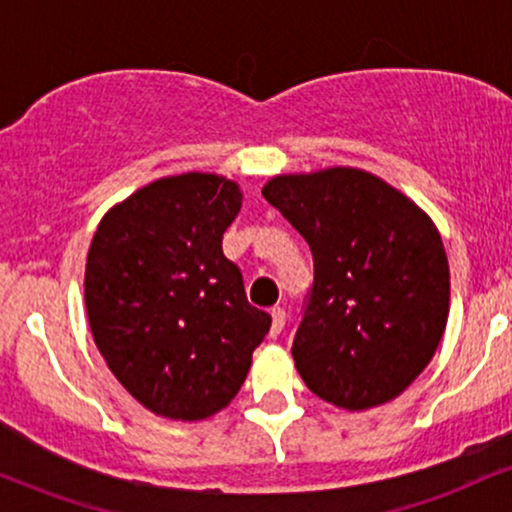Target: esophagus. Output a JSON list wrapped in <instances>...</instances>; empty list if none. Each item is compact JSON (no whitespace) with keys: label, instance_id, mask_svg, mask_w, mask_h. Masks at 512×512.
<instances>
[{"label":"esophagus","instance_id":"esophagus-1","mask_svg":"<svg viewBox=\"0 0 512 512\" xmlns=\"http://www.w3.org/2000/svg\"><path fill=\"white\" fill-rule=\"evenodd\" d=\"M286 325V310L284 308H272V337H279L281 330Z\"/></svg>","mask_w":512,"mask_h":512}]
</instances>
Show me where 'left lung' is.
<instances>
[{
  "mask_svg": "<svg viewBox=\"0 0 512 512\" xmlns=\"http://www.w3.org/2000/svg\"><path fill=\"white\" fill-rule=\"evenodd\" d=\"M262 195L313 252L291 349L305 385L349 411L395 399L428 366L448 322L450 269L436 226L356 168L279 175Z\"/></svg>",
  "mask_w": 512,
  "mask_h": 512,
  "instance_id": "obj_1",
  "label": "left lung"
}]
</instances>
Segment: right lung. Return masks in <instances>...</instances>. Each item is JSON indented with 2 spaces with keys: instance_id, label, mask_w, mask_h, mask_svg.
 I'll use <instances>...</instances> for the list:
<instances>
[{
  "instance_id": "right-lung-1",
  "label": "right lung",
  "mask_w": 512,
  "mask_h": 512,
  "mask_svg": "<svg viewBox=\"0 0 512 512\" xmlns=\"http://www.w3.org/2000/svg\"><path fill=\"white\" fill-rule=\"evenodd\" d=\"M236 182L161 178L103 216L86 260V310L108 368L158 416L199 421L243 385L272 317L252 308L221 240Z\"/></svg>"
}]
</instances>
